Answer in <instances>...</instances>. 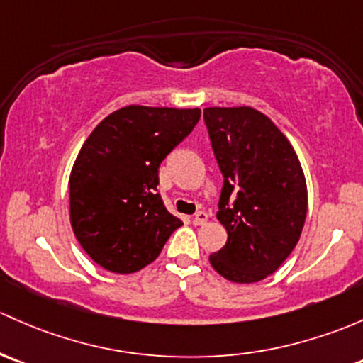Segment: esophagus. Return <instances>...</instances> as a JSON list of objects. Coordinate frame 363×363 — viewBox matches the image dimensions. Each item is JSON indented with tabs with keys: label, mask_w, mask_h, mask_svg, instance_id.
I'll use <instances>...</instances> for the list:
<instances>
[{
	"label": "esophagus",
	"mask_w": 363,
	"mask_h": 363,
	"mask_svg": "<svg viewBox=\"0 0 363 363\" xmlns=\"http://www.w3.org/2000/svg\"><path fill=\"white\" fill-rule=\"evenodd\" d=\"M208 220V213L205 212V211H200V212H196L194 213V217H193V224L194 226H201V224H205Z\"/></svg>",
	"instance_id": "1"
}]
</instances>
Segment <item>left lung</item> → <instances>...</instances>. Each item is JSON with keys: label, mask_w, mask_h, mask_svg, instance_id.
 <instances>
[{"label": "left lung", "mask_w": 363, "mask_h": 363, "mask_svg": "<svg viewBox=\"0 0 363 363\" xmlns=\"http://www.w3.org/2000/svg\"><path fill=\"white\" fill-rule=\"evenodd\" d=\"M203 118L224 177L217 219L228 231L208 261L226 280L255 284L299 242L308 212L303 167L280 128L250 106L205 108Z\"/></svg>", "instance_id": "left-lung-1"}]
</instances>
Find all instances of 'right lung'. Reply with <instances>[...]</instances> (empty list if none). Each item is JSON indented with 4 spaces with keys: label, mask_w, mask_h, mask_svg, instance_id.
Returning a JSON list of instances; mask_svg holds the SVG:
<instances>
[{
    "label": "right lung",
    "mask_w": 363,
    "mask_h": 363,
    "mask_svg": "<svg viewBox=\"0 0 363 363\" xmlns=\"http://www.w3.org/2000/svg\"><path fill=\"white\" fill-rule=\"evenodd\" d=\"M201 111L125 106L91 130L69 175V217L83 250L113 273L155 261L182 220L156 193L165 156L191 133Z\"/></svg>",
    "instance_id": "obj_1"
}]
</instances>
